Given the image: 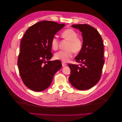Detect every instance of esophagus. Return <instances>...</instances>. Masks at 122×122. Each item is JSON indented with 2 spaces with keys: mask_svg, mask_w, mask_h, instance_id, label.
Listing matches in <instances>:
<instances>
[{
  "mask_svg": "<svg viewBox=\"0 0 122 122\" xmlns=\"http://www.w3.org/2000/svg\"><path fill=\"white\" fill-rule=\"evenodd\" d=\"M67 66V64L65 63V62H62V67H65V66Z\"/></svg>",
  "mask_w": 122,
  "mask_h": 122,
  "instance_id": "esophagus-1",
  "label": "esophagus"
}]
</instances>
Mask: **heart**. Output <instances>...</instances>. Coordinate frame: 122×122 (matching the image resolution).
Here are the masks:
<instances>
[{
    "instance_id": "1",
    "label": "heart",
    "mask_w": 122,
    "mask_h": 122,
    "mask_svg": "<svg viewBox=\"0 0 122 122\" xmlns=\"http://www.w3.org/2000/svg\"><path fill=\"white\" fill-rule=\"evenodd\" d=\"M62 38L69 41L67 47V50H61L56 52L54 55L56 60L63 62H68L73 55V52L78 53L81 50L83 46L82 40L78 37L77 33L72 28H68L61 33ZM52 48L56 50L58 47V40L56 37H53L51 41Z\"/></svg>"
}]
</instances>
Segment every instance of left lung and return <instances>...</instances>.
I'll use <instances>...</instances> for the list:
<instances>
[{
	"label": "left lung",
	"instance_id": "obj_1",
	"mask_svg": "<svg viewBox=\"0 0 122 122\" xmlns=\"http://www.w3.org/2000/svg\"><path fill=\"white\" fill-rule=\"evenodd\" d=\"M72 27L82 32L83 46L75 57L77 65H68L71 70L69 81L79 90H86L96 84L100 79L104 64V46L101 35L88 24H75Z\"/></svg>",
	"mask_w": 122,
	"mask_h": 122
}]
</instances>
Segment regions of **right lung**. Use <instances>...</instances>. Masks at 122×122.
<instances>
[{"label": "right lung", "mask_w": 122, "mask_h": 122, "mask_svg": "<svg viewBox=\"0 0 122 122\" xmlns=\"http://www.w3.org/2000/svg\"><path fill=\"white\" fill-rule=\"evenodd\" d=\"M65 25L42 21L26 31L21 41L18 66L21 78L29 89L36 92L46 90L50 86L54 75L61 68L59 60L49 61L53 56L51 41Z\"/></svg>", "instance_id": "add662e5"}]
</instances>
